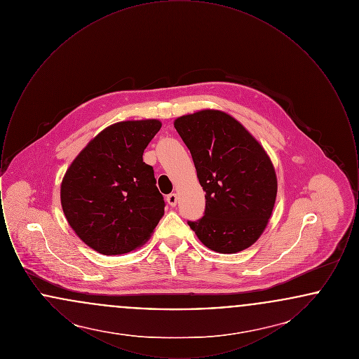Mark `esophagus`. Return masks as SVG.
<instances>
[{"instance_id": "34e87169", "label": "esophagus", "mask_w": 359, "mask_h": 359, "mask_svg": "<svg viewBox=\"0 0 359 359\" xmlns=\"http://www.w3.org/2000/svg\"><path fill=\"white\" fill-rule=\"evenodd\" d=\"M167 202H168V205H172V207H175L176 203H177V195H176V194H170V195H167Z\"/></svg>"}]
</instances>
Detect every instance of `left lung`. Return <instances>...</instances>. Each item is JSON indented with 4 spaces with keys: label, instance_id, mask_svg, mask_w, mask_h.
Here are the masks:
<instances>
[{
    "label": "left lung",
    "instance_id": "1",
    "mask_svg": "<svg viewBox=\"0 0 359 359\" xmlns=\"http://www.w3.org/2000/svg\"><path fill=\"white\" fill-rule=\"evenodd\" d=\"M205 192V215L188 221L208 249L231 255L252 246L273 211L277 177L269 156L236 118L201 110L175 120Z\"/></svg>",
    "mask_w": 359,
    "mask_h": 359
}]
</instances>
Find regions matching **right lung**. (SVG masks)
Instances as JSON below:
<instances>
[{
    "label": "right lung",
    "mask_w": 359,
    "mask_h": 359,
    "mask_svg": "<svg viewBox=\"0 0 359 359\" xmlns=\"http://www.w3.org/2000/svg\"><path fill=\"white\" fill-rule=\"evenodd\" d=\"M157 120L123 121L94 137L66 172L60 201L67 222L87 246L117 256L145 243L164 215V198L144 149Z\"/></svg>",
    "instance_id": "add662e5"
}]
</instances>
